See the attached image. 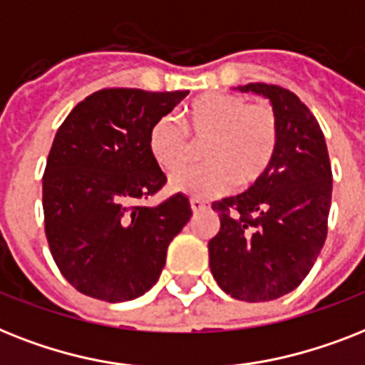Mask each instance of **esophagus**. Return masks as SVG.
<instances>
[{
    "label": "esophagus",
    "instance_id": "34e87169",
    "mask_svg": "<svg viewBox=\"0 0 365 365\" xmlns=\"http://www.w3.org/2000/svg\"><path fill=\"white\" fill-rule=\"evenodd\" d=\"M190 207H192V211H194V212H201V211H205V209H207L205 201L197 200V197H192Z\"/></svg>",
    "mask_w": 365,
    "mask_h": 365
}]
</instances>
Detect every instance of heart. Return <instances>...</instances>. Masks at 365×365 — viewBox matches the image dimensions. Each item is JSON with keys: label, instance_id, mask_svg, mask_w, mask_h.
Wrapping results in <instances>:
<instances>
[{"label": "heart", "instance_id": "obj_1", "mask_svg": "<svg viewBox=\"0 0 365 365\" xmlns=\"http://www.w3.org/2000/svg\"><path fill=\"white\" fill-rule=\"evenodd\" d=\"M180 122L182 126L173 116H162L147 137L148 153L164 171H175L187 159L189 135L195 140L206 139L202 155L207 162L177 171L169 180L173 192L200 200L220 196L233 182L252 185L275 156L279 124L267 105H249L241 96L226 92H207L186 107Z\"/></svg>", "mask_w": 365, "mask_h": 365}]
</instances>
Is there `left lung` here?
<instances>
[{
  "label": "left lung",
  "instance_id": "8db88e82",
  "mask_svg": "<svg viewBox=\"0 0 365 365\" xmlns=\"http://www.w3.org/2000/svg\"><path fill=\"white\" fill-rule=\"evenodd\" d=\"M233 90L269 100L279 141L269 168L249 190L211 205L220 230L209 241V267L232 298L271 302L299 287L324 247L330 158L319 122L290 90L265 83Z\"/></svg>",
  "mask_w": 365,
  "mask_h": 365
}]
</instances>
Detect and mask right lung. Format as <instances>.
Returning <instances> with one entry per match:
<instances>
[{"label":"right lung","instance_id":"obj_1","mask_svg":"<svg viewBox=\"0 0 365 365\" xmlns=\"http://www.w3.org/2000/svg\"><path fill=\"white\" fill-rule=\"evenodd\" d=\"M186 96L100 90L56 132L43 175L45 232L58 269L78 292L128 302L160 279L169 243L192 217L190 201L185 194L156 207L137 201L168 180L148 153V130Z\"/></svg>","mask_w":365,"mask_h":365}]
</instances>
